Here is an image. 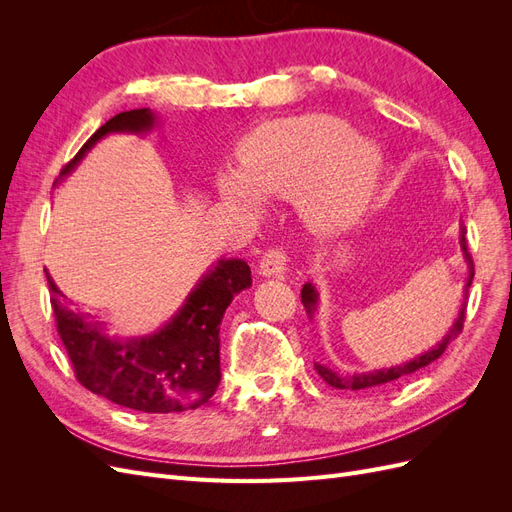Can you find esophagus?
I'll list each match as a JSON object with an SVG mask.
<instances>
[{
	"instance_id": "34e87169",
	"label": "esophagus",
	"mask_w": 512,
	"mask_h": 512,
	"mask_svg": "<svg viewBox=\"0 0 512 512\" xmlns=\"http://www.w3.org/2000/svg\"><path fill=\"white\" fill-rule=\"evenodd\" d=\"M258 269L265 277H282L286 271V252L282 247H271L260 256Z\"/></svg>"
}]
</instances>
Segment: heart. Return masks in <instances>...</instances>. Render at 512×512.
Masks as SVG:
<instances>
[{
	"label": "heart",
	"instance_id": "heart-1",
	"mask_svg": "<svg viewBox=\"0 0 512 512\" xmlns=\"http://www.w3.org/2000/svg\"><path fill=\"white\" fill-rule=\"evenodd\" d=\"M380 151L346 121L327 115L275 119L245 136L239 173H218V190L245 209L258 194L299 198L305 220L320 230L352 224L365 211L380 175Z\"/></svg>",
	"mask_w": 512,
	"mask_h": 512
}]
</instances>
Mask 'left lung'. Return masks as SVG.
I'll return each instance as SVG.
<instances>
[{"label": "left lung", "mask_w": 512, "mask_h": 512, "mask_svg": "<svg viewBox=\"0 0 512 512\" xmlns=\"http://www.w3.org/2000/svg\"><path fill=\"white\" fill-rule=\"evenodd\" d=\"M461 250H463V256H466V262H468V284H466V294H463V299H468V288L472 286V280H474V260H472V254L468 252V241H466V228L461 226ZM301 301L307 309V314L312 316L316 312V305H318V292L312 284H305L303 290H301ZM463 320H466V301H463L461 305V312L455 320V324L451 327V331H448L442 342L438 346H433L431 350L423 352L421 356H416V359L404 363V365H395V367H389V369H376V371H363V374H346V376H339L337 371L329 369L327 365H320V363H314L318 376L327 382L329 386H333V389H352V391H359V389H369V386H378V384H389L401 376H410L414 374L416 369L421 367H427L429 363H433L436 359H440V356L444 354V350L448 348V344L453 342V339L459 337L461 329H463Z\"/></svg>", "instance_id": "obj_1"}]
</instances>
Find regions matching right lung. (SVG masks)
Masks as SVG:
<instances>
[{
  "label": "right lung",
  "instance_id": "right-lung-1",
  "mask_svg": "<svg viewBox=\"0 0 512 512\" xmlns=\"http://www.w3.org/2000/svg\"><path fill=\"white\" fill-rule=\"evenodd\" d=\"M149 108L119 113L91 134L79 153L61 168L64 177L85 153L111 132H147L153 128ZM57 333L85 389L117 406L170 414L207 404L222 378L220 324L226 307L252 286V271L245 260H218L188 294L183 307L168 324L145 337H108L102 324L66 299L46 273Z\"/></svg>",
  "mask_w": 512,
  "mask_h": 512
}]
</instances>
